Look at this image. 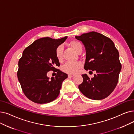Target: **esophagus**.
Segmentation results:
<instances>
[{"mask_svg":"<svg viewBox=\"0 0 134 134\" xmlns=\"http://www.w3.org/2000/svg\"><path fill=\"white\" fill-rule=\"evenodd\" d=\"M74 77V75L73 74H68V77Z\"/></svg>","mask_w":134,"mask_h":134,"instance_id":"34e87169","label":"esophagus"}]
</instances>
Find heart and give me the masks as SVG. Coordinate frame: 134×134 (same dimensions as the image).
I'll return each instance as SVG.
<instances>
[{
	"label": "heart",
	"mask_w": 134,
	"mask_h": 134,
	"mask_svg": "<svg viewBox=\"0 0 134 134\" xmlns=\"http://www.w3.org/2000/svg\"><path fill=\"white\" fill-rule=\"evenodd\" d=\"M71 47L79 54L82 51L83 47L81 44L77 40H72L69 43ZM63 46L61 45L57 46L55 50V55L56 59L59 61H61L63 58ZM81 65L79 62H67L64 65L62 69L63 72L68 74H74L81 67Z\"/></svg>",
	"instance_id": "b5f03b06"
}]
</instances>
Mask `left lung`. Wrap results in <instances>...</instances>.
Returning <instances> with one entry per match:
<instances>
[{"instance_id":"8db88e82","label":"left lung","mask_w":134,"mask_h":134,"mask_svg":"<svg viewBox=\"0 0 134 134\" xmlns=\"http://www.w3.org/2000/svg\"><path fill=\"white\" fill-rule=\"evenodd\" d=\"M75 37L85 46L84 69L96 72L91 79L86 74L81 75L83 81L78 88L90 99H103L111 94L118 83L121 68L118 51L111 39L99 33L91 32Z\"/></svg>"}]
</instances>
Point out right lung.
Listing matches in <instances>:
<instances>
[{
    "label": "right lung",
    "instance_id": "add662e5",
    "mask_svg": "<svg viewBox=\"0 0 134 134\" xmlns=\"http://www.w3.org/2000/svg\"><path fill=\"white\" fill-rule=\"evenodd\" d=\"M67 38V36L59 39L40 38L23 51L19 61L17 78L29 100L43 104L54 101L59 96L62 83L68 75L55 68L60 65L55 50ZM50 70L57 72L55 78L50 79L47 76Z\"/></svg>",
    "mask_w": 134,
    "mask_h": 134
}]
</instances>
